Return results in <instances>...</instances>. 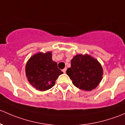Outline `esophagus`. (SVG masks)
I'll return each instance as SVG.
<instances>
[{
	"label": "esophagus",
	"mask_w": 125,
	"mask_h": 125,
	"mask_svg": "<svg viewBox=\"0 0 125 125\" xmlns=\"http://www.w3.org/2000/svg\"><path fill=\"white\" fill-rule=\"evenodd\" d=\"M66 70H67V69L66 68H65V69H64L62 70V72H63V73H65V72H66Z\"/></svg>",
	"instance_id": "1"
}]
</instances>
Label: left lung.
<instances>
[{
    "mask_svg": "<svg viewBox=\"0 0 125 125\" xmlns=\"http://www.w3.org/2000/svg\"><path fill=\"white\" fill-rule=\"evenodd\" d=\"M75 87L91 91L98 86L102 79L103 69L99 61L90 55H76L71 61V67L66 72Z\"/></svg>",
    "mask_w": 125,
    "mask_h": 125,
    "instance_id": "left-lung-1",
    "label": "left lung"
}]
</instances>
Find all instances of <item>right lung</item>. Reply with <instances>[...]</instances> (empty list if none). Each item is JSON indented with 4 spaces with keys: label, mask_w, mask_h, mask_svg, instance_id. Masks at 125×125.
<instances>
[{
    "label": "right lung",
    "mask_w": 125,
    "mask_h": 125,
    "mask_svg": "<svg viewBox=\"0 0 125 125\" xmlns=\"http://www.w3.org/2000/svg\"><path fill=\"white\" fill-rule=\"evenodd\" d=\"M52 52H39L32 56L26 65V75L29 83L40 91H46L55 85V81L62 74L57 63L52 58Z\"/></svg>",
    "instance_id": "add662e5"
}]
</instances>
